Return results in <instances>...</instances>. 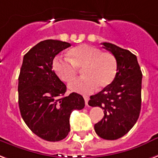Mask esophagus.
<instances>
[{
    "mask_svg": "<svg viewBox=\"0 0 158 158\" xmlns=\"http://www.w3.org/2000/svg\"><path fill=\"white\" fill-rule=\"evenodd\" d=\"M84 99H85V105H86V106H88L89 100V96H87V95H84Z\"/></svg>",
    "mask_w": 158,
    "mask_h": 158,
    "instance_id": "obj_1",
    "label": "esophagus"
}]
</instances>
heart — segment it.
I'll return each instance as SVG.
<instances>
[{
	"mask_svg": "<svg viewBox=\"0 0 158 158\" xmlns=\"http://www.w3.org/2000/svg\"><path fill=\"white\" fill-rule=\"evenodd\" d=\"M56 75L65 83H70L82 69L85 75L71 83L69 89L79 93H90L97 88L105 89L114 82L117 74L116 58L112 53L102 52L96 47L82 44L68 52V58L56 57L52 63Z\"/></svg>",
	"mask_w": 158,
	"mask_h": 158,
	"instance_id": "b5f03b06",
	"label": "heart"
}]
</instances>
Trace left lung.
Listing matches in <instances>:
<instances>
[{
	"instance_id": "1",
	"label": "left lung",
	"mask_w": 158,
	"mask_h": 158,
	"mask_svg": "<svg viewBox=\"0 0 158 158\" xmlns=\"http://www.w3.org/2000/svg\"><path fill=\"white\" fill-rule=\"evenodd\" d=\"M104 48L116 58L117 74L111 85L89 100L90 106L104 110V117L94 125L100 137L116 140L131 129L140 115L141 106V73L136 56L115 44L102 43Z\"/></svg>"
}]
</instances>
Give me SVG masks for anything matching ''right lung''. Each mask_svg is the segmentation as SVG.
Returning a JSON list of instances; mask_svg holds the SVG:
<instances>
[{
  "mask_svg": "<svg viewBox=\"0 0 158 158\" xmlns=\"http://www.w3.org/2000/svg\"><path fill=\"white\" fill-rule=\"evenodd\" d=\"M71 46L58 40L42 41L23 57L18 78V104L27 126L40 138L48 141L64 139L70 131V115L82 110V95L65 96L66 85L52 70L55 56Z\"/></svg>",
  "mask_w": 158,
  "mask_h": 158,
  "instance_id": "obj_1",
  "label": "right lung"
}]
</instances>
